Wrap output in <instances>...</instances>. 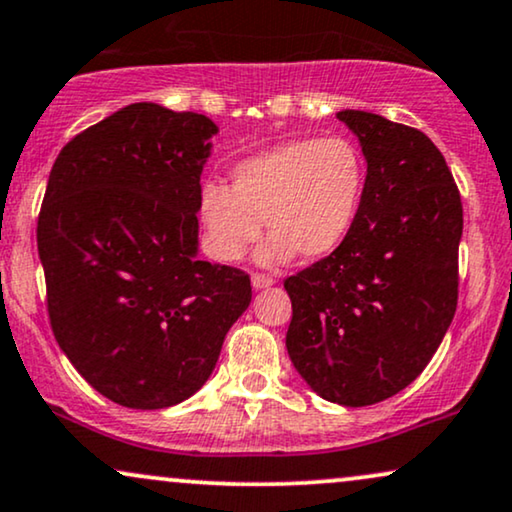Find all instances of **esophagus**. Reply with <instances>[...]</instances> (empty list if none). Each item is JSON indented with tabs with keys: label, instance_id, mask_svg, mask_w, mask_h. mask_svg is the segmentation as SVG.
I'll return each mask as SVG.
<instances>
[{
	"label": "esophagus",
	"instance_id": "1",
	"mask_svg": "<svg viewBox=\"0 0 512 512\" xmlns=\"http://www.w3.org/2000/svg\"><path fill=\"white\" fill-rule=\"evenodd\" d=\"M274 278H271L269 274H252V286L255 288H269L274 286Z\"/></svg>",
	"mask_w": 512,
	"mask_h": 512
}]
</instances>
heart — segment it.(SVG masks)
<instances>
[{
    "instance_id": "obj_1",
    "label": "heart",
    "mask_w": 512,
    "mask_h": 512,
    "mask_svg": "<svg viewBox=\"0 0 512 512\" xmlns=\"http://www.w3.org/2000/svg\"><path fill=\"white\" fill-rule=\"evenodd\" d=\"M366 191V160L347 137L283 141L234 165L229 189L200 193V222L217 260H238L267 222L260 257L281 264L300 255L319 262L352 234Z\"/></svg>"
}]
</instances>
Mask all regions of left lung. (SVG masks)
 Wrapping results in <instances>:
<instances>
[{
  "instance_id": "left-lung-1",
  "label": "left lung",
  "mask_w": 512,
  "mask_h": 512,
  "mask_svg": "<svg viewBox=\"0 0 512 512\" xmlns=\"http://www.w3.org/2000/svg\"><path fill=\"white\" fill-rule=\"evenodd\" d=\"M338 118L366 155L364 200L340 250L283 281L286 347L323 399L371 406L423 373L454 319L463 205L420 129L366 111Z\"/></svg>"
}]
</instances>
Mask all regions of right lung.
I'll return each mask as SVG.
<instances>
[{"mask_svg":"<svg viewBox=\"0 0 512 512\" xmlns=\"http://www.w3.org/2000/svg\"><path fill=\"white\" fill-rule=\"evenodd\" d=\"M212 134L205 115L132 103L51 167L37 217L51 331L77 373L127 409L198 392L250 304L243 269L196 260Z\"/></svg>","mask_w":512,"mask_h":512,"instance_id":"right-lung-1","label":"right lung"}]
</instances>
